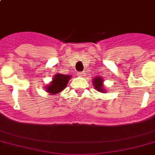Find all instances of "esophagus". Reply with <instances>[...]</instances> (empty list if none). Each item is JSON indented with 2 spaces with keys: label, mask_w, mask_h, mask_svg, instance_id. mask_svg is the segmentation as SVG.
Here are the masks:
<instances>
[{
  "label": "esophagus",
  "mask_w": 155,
  "mask_h": 155,
  "mask_svg": "<svg viewBox=\"0 0 155 155\" xmlns=\"http://www.w3.org/2000/svg\"><path fill=\"white\" fill-rule=\"evenodd\" d=\"M78 75H79L80 77H84L85 75H86V74H85V72H79L78 73Z\"/></svg>",
  "instance_id": "obj_1"
}]
</instances>
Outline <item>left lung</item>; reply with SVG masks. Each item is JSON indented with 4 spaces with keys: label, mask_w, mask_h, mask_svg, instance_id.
<instances>
[{
    "label": "left lung",
    "mask_w": 155,
    "mask_h": 155,
    "mask_svg": "<svg viewBox=\"0 0 155 155\" xmlns=\"http://www.w3.org/2000/svg\"><path fill=\"white\" fill-rule=\"evenodd\" d=\"M92 84L94 86L95 89L102 93H105L106 89H104V79L101 76H96L92 80Z\"/></svg>",
    "instance_id": "1"
}]
</instances>
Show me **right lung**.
Instances as JSON below:
<instances>
[{"label": "right lung", "mask_w": 155, "mask_h": 155, "mask_svg": "<svg viewBox=\"0 0 155 155\" xmlns=\"http://www.w3.org/2000/svg\"><path fill=\"white\" fill-rule=\"evenodd\" d=\"M71 78V75L56 74L53 76L51 82L45 86V90L50 95H58L64 90Z\"/></svg>", "instance_id": "obj_1"}]
</instances>
